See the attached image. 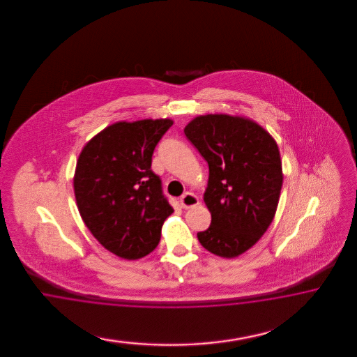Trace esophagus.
Masks as SVG:
<instances>
[{
    "instance_id": "esophagus-1",
    "label": "esophagus",
    "mask_w": 357,
    "mask_h": 357,
    "mask_svg": "<svg viewBox=\"0 0 357 357\" xmlns=\"http://www.w3.org/2000/svg\"><path fill=\"white\" fill-rule=\"evenodd\" d=\"M179 203H181L182 208L188 209V208L197 206V204H199V199H197V196L192 194V192H185V194L179 199Z\"/></svg>"
}]
</instances>
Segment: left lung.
I'll return each instance as SVG.
<instances>
[{
  "mask_svg": "<svg viewBox=\"0 0 357 357\" xmlns=\"http://www.w3.org/2000/svg\"><path fill=\"white\" fill-rule=\"evenodd\" d=\"M184 135L209 166L204 202L212 221L197 239L215 255L236 258L259 241L276 213L282 185L278 144L258 123L225 114L195 118Z\"/></svg>",
  "mask_w": 357,
  "mask_h": 357,
  "instance_id": "obj_1",
  "label": "left lung"
}]
</instances>
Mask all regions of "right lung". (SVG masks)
<instances>
[{"mask_svg":"<svg viewBox=\"0 0 357 357\" xmlns=\"http://www.w3.org/2000/svg\"><path fill=\"white\" fill-rule=\"evenodd\" d=\"M170 119L119 121L87 142L73 179L79 215L98 242L127 260L151 254L174 212L151 172V155Z\"/></svg>","mask_w":357,"mask_h":357,"instance_id":"right-lung-1","label":"right lung"}]
</instances>
